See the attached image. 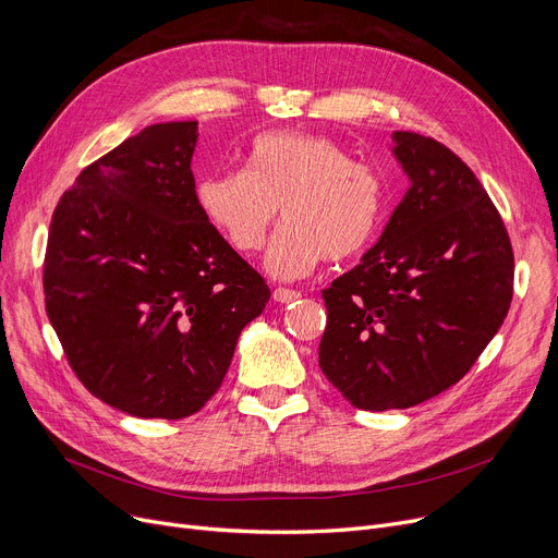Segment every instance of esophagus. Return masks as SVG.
Returning <instances> with one entry per match:
<instances>
[{
    "mask_svg": "<svg viewBox=\"0 0 558 558\" xmlns=\"http://www.w3.org/2000/svg\"><path fill=\"white\" fill-rule=\"evenodd\" d=\"M296 299H301V291H296V289H284V287L274 289V301L276 303H291Z\"/></svg>",
    "mask_w": 558,
    "mask_h": 558,
    "instance_id": "esophagus-1",
    "label": "esophagus"
}]
</instances>
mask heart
I'll list each match as a JSON object with an SVG mask.
<instances>
[{"label":"heart","instance_id":"heart-1","mask_svg":"<svg viewBox=\"0 0 558 558\" xmlns=\"http://www.w3.org/2000/svg\"><path fill=\"white\" fill-rule=\"evenodd\" d=\"M194 198L238 253L264 244L280 205L284 223L264 267L284 280L307 276L326 257L341 262L362 253L385 213V185L373 167L355 162L326 135L294 131L257 135L246 169L201 175Z\"/></svg>","mask_w":558,"mask_h":558}]
</instances>
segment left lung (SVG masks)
<instances>
[{
    "label": "left lung",
    "instance_id": "8db88e82",
    "mask_svg": "<svg viewBox=\"0 0 558 558\" xmlns=\"http://www.w3.org/2000/svg\"><path fill=\"white\" fill-rule=\"evenodd\" d=\"M391 140L409 190L357 267L320 291L318 366L366 412L414 407L457 385L513 296L509 234L477 175L432 137Z\"/></svg>",
    "mask_w": 558,
    "mask_h": 558
}]
</instances>
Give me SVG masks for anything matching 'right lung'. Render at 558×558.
Instances as JSON below:
<instances>
[{"mask_svg": "<svg viewBox=\"0 0 558 558\" xmlns=\"http://www.w3.org/2000/svg\"><path fill=\"white\" fill-rule=\"evenodd\" d=\"M196 131L146 126L85 167L51 217L47 316L83 387L137 418L196 414L271 296L198 210Z\"/></svg>", "mask_w": 558, "mask_h": 558, "instance_id": "1", "label": "right lung"}]
</instances>
